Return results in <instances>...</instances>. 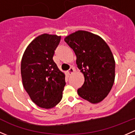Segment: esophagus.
<instances>
[{
	"instance_id": "1",
	"label": "esophagus",
	"mask_w": 135,
	"mask_h": 135,
	"mask_svg": "<svg viewBox=\"0 0 135 135\" xmlns=\"http://www.w3.org/2000/svg\"><path fill=\"white\" fill-rule=\"evenodd\" d=\"M74 71H75V69H74V68H73V67L70 68V69H69V74H72L73 73H74Z\"/></svg>"
}]
</instances>
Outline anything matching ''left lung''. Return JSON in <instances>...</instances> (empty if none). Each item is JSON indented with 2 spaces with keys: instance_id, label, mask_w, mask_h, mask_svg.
Returning a JSON list of instances; mask_svg holds the SVG:
<instances>
[{
  "instance_id": "1",
  "label": "left lung",
  "mask_w": 135,
  "mask_h": 135,
  "mask_svg": "<svg viewBox=\"0 0 135 135\" xmlns=\"http://www.w3.org/2000/svg\"><path fill=\"white\" fill-rule=\"evenodd\" d=\"M65 41L76 55V64L85 81L78 94L90 103H99L107 97L115 80V60L109 46L98 35L78 31Z\"/></svg>"
}]
</instances>
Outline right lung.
<instances>
[{
  "label": "right lung",
  "mask_w": 135,
  "mask_h": 135,
  "mask_svg": "<svg viewBox=\"0 0 135 135\" xmlns=\"http://www.w3.org/2000/svg\"><path fill=\"white\" fill-rule=\"evenodd\" d=\"M61 36L43 34L26 48L21 63L23 85L33 103L43 108H54L61 101L65 75L53 60Z\"/></svg>",
  "instance_id": "obj_1"
}]
</instances>
